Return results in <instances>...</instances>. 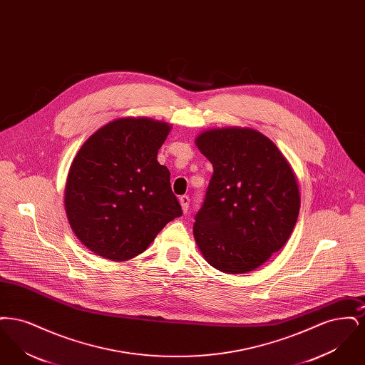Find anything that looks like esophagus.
I'll list each match as a JSON object with an SVG mask.
<instances>
[{
	"label": "esophagus",
	"mask_w": 365,
	"mask_h": 365,
	"mask_svg": "<svg viewBox=\"0 0 365 365\" xmlns=\"http://www.w3.org/2000/svg\"><path fill=\"white\" fill-rule=\"evenodd\" d=\"M179 202H180V205H182L183 212H185V213H187V210H189V205H190V197H189V195H182V197L179 198Z\"/></svg>",
	"instance_id": "esophagus-1"
}]
</instances>
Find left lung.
I'll list each match as a JSON object with an SVG mask.
<instances>
[{
	"instance_id": "8db88e82",
	"label": "left lung",
	"mask_w": 365,
	"mask_h": 365,
	"mask_svg": "<svg viewBox=\"0 0 365 365\" xmlns=\"http://www.w3.org/2000/svg\"><path fill=\"white\" fill-rule=\"evenodd\" d=\"M195 143L213 167L194 238L226 274L260 267L287 242L299 212L294 173L277 145L252 128H217Z\"/></svg>"
}]
</instances>
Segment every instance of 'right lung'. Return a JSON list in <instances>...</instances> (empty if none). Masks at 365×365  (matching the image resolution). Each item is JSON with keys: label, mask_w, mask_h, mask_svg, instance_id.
I'll return each mask as SVG.
<instances>
[{"label": "right lung", "mask_w": 365, "mask_h": 365, "mask_svg": "<svg viewBox=\"0 0 365 365\" xmlns=\"http://www.w3.org/2000/svg\"><path fill=\"white\" fill-rule=\"evenodd\" d=\"M170 130L146 118L118 119L94 133L73 158L66 210L78 240L96 255L133 259L182 216L170 171L157 161Z\"/></svg>", "instance_id": "right-lung-1"}]
</instances>
